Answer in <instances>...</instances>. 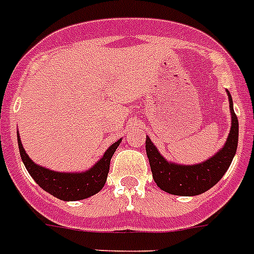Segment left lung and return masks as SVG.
<instances>
[{
    "instance_id": "obj_1",
    "label": "left lung",
    "mask_w": 254,
    "mask_h": 254,
    "mask_svg": "<svg viewBox=\"0 0 254 254\" xmlns=\"http://www.w3.org/2000/svg\"><path fill=\"white\" fill-rule=\"evenodd\" d=\"M228 92L229 107L231 114V127L224 147L208 160L195 165H179L167 161L158 152L149 136L145 138V152L154 183L160 189L174 195H198L220 182L228 171L238 148L239 123L233 107V98Z\"/></svg>"
}]
</instances>
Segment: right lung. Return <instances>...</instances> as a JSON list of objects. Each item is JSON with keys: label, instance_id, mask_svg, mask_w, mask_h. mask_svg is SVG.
<instances>
[{"label": "right lung", "instance_id": "add662e5", "mask_svg": "<svg viewBox=\"0 0 254 254\" xmlns=\"http://www.w3.org/2000/svg\"><path fill=\"white\" fill-rule=\"evenodd\" d=\"M120 143L121 139H119L118 142L110 145L102 157L87 171L60 173V171H54V170L46 169V167L35 164L34 161L26 154L23 143L20 140L19 131H17L19 151H20L21 160H23V164L25 165L28 173L42 189H45L51 195L61 200H67V202L89 198L103 188L110 170V161Z\"/></svg>", "mask_w": 254, "mask_h": 254}]
</instances>
